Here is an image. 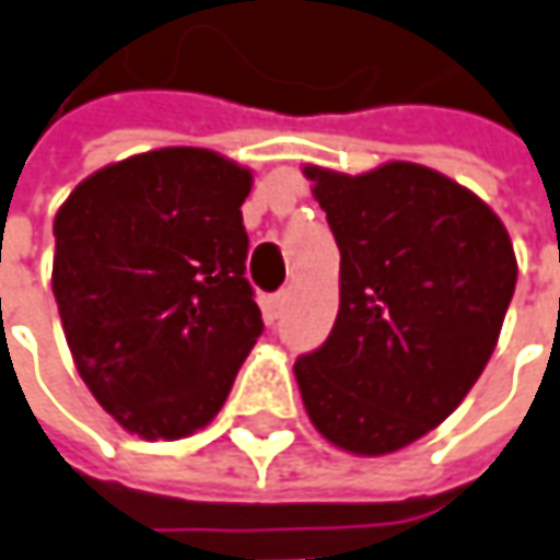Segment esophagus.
<instances>
[{
  "mask_svg": "<svg viewBox=\"0 0 560 560\" xmlns=\"http://www.w3.org/2000/svg\"><path fill=\"white\" fill-rule=\"evenodd\" d=\"M284 306H288V291H279V294L269 298V313H272V318H279L284 313Z\"/></svg>",
  "mask_w": 560,
  "mask_h": 560,
  "instance_id": "obj_1",
  "label": "esophagus"
}]
</instances>
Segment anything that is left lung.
Here are the masks:
<instances>
[{
    "label": "left lung",
    "instance_id": "left-lung-1",
    "mask_svg": "<svg viewBox=\"0 0 560 560\" xmlns=\"http://www.w3.org/2000/svg\"><path fill=\"white\" fill-rule=\"evenodd\" d=\"M303 173L338 242L340 310L328 340L294 362L300 396L338 450L396 453L446 421L487 369L514 247L487 203L431 166Z\"/></svg>",
    "mask_w": 560,
    "mask_h": 560
}]
</instances>
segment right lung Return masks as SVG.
<instances>
[{
	"instance_id": "right-lung-1",
	"label": "right lung",
	"mask_w": 560,
	"mask_h": 560,
	"mask_svg": "<svg viewBox=\"0 0 560 560\" xmlns=\"http://www.w3.org/2000/svg\"><path fill=\"white\" fill-rule=\"evenodd\" d=\"M254 176L207 148L102 166L55 213L51 291L77 372L142 440L210 424L262 335L244 279Z\"/></svg>"
}]
</instances>
